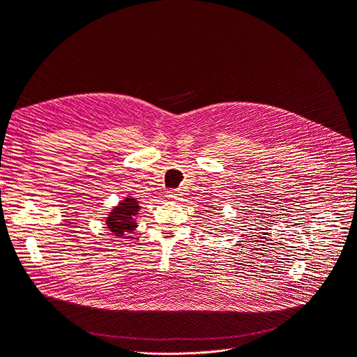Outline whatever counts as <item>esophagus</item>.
I'll return each mask as SVG.
<instances>
[{
    "label": "esophagus",
    "instance_id": "1",
    "mask_svg": "<svg viewBox=\"0 0 357 357\" xmlns=\"http://www.w3.org/2000/svg\"><path fill=\"white\" fill-rule=\"evenodd\" d=\"M167 197L170 199H181L182 192H181V190H170V191H167Z\"/></svg>",
    "mask_w": 357,
    "mask_h": 357
}]
</instances>
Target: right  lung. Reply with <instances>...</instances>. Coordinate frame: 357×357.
<instances>
[{"label": "right lung", "instance_id": "1", "mask_svg": "<svg viewBox=\"0 0 357 357\" xmlns=\"http://www.w3.org/2000/svg\"><path fill=\"white\" fill-rule=\"evenodd\" d=\"M138 208H140V206H138L135 198L123 199L106 219L107 229H109L115 236H123L126 234H131L137 226L134 215L138 214Z\"/></svg>", "mask_w": 357, "mask_h": 357}]
</instances>
